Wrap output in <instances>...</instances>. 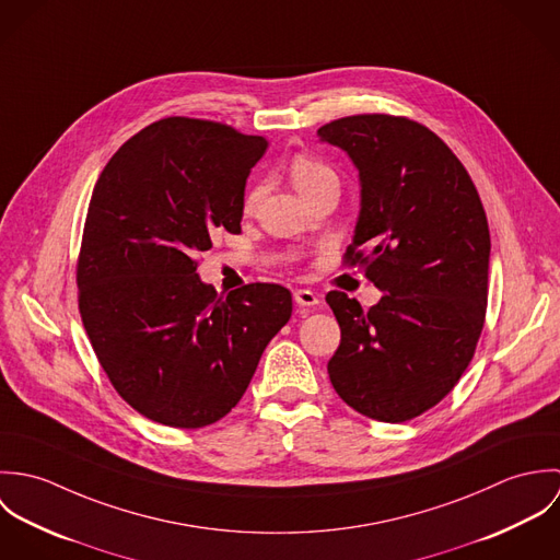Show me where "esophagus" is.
<instances>
[{"instance_id": "1", "label": "esophagus", "mask_w": 560, "mask_h": 560, "mask_svg": "<svg viewBox=\"0 0 560 560\" xmlns=\"http://www.w3.org/2000/svg\"><path fill=\"white\" fill-rule=\"evenodd\" d=\"M293 298H295V304L302 306V308H315V306L320 304L319 295L315 291H311V289H298L293 293Z\"/></svg>"}]
</instances>
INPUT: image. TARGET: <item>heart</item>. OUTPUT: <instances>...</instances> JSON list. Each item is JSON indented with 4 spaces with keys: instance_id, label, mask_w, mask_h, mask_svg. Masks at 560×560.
Wrapping results in <instances>:
<instances>
[{
    "instance_id": "obj_1",
    "label": "heart",
    "mask_w": 560,
    "mask_h": 560,
    "mask_svg": "<svg viewBox=\"0 0 560 560\" xmlns=\"http://www.w3.org/2000/svg\"><path fill=\"white\" fill-rule=\"evenodd\" d=\"M289 174L295 187L304 194V198H308L325 185H338V174L334 172V167L311 155H295L289 163ZM262 194H265V187L260 183L252 185L243 198V211L252 213L258 207Z\"/></svg>"
}]
</instances>
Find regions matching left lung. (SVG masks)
I'll return each mask as SVG.
<instances>
[{
	"instance_id": "1",
	"label": "left lung",
	"mask_w": 560,
	"mask_h": 560,
	"mask_svg": "<svg viewBox=\"0 0 560 560\" xmlns=\"http://www.w3.org/2000/svg\"><path fill=\"white\" fill-rule=\"evenodd\" d=\"M317 136L360 172L345 262L384 291L369 311L347 293L325 295L340 325L329 382L355 411L405 422L444 399L475 355L491 249L485 209L464 163L416 120L358 114Z\"/></svg>"
}]
</instances>
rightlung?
Listing matches in <instances>:
<instances>
[{"label": "right lung", "mask_w": 560, "mask_h": 560, "mask_svg": "<svg viewBox=\"0 0 560 560\" xmlns=\"http://www.w3.org/2000/svg\"><path fill=\"white\" fill-rule=\"evenodd\" d=\"M267 147L222 122L172 116L127 140L94 185L78 260L81 320L116 393L161 424L224 418L291 319L280 284L224 298L196 273L218 231L241 233L245 180Z\"/></svg>", "instance_id": "obj_1"}]
</instances>
